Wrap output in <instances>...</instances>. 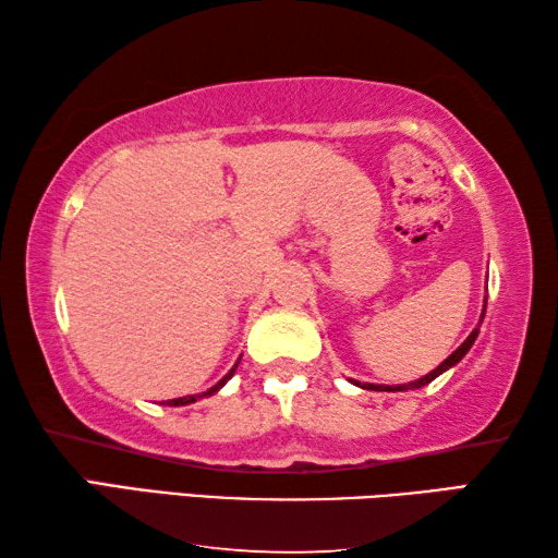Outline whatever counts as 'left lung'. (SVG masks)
<instances>
[{
    "label": "left lung",
    "instance_id": "1",
    "mask_svg": "<svg viewBox=\"0 0 558 558\" xmlns=\"http://www.w3.org/2000/svg\"><path fill=\"white\" fill-rule=\"evenodd\" d=\"M485 307H487V295H485V305H483V315H480V323H477L475 329H472V332L468 335L465 342H462V344L456 349V352H452V354L446 359V362L438 364L436 369L428 372L426 376H421V379L409 381V384H396V386H391V384H362V381H356V379H349V381H352L354 386H359V389H369V391H413V389H421V386H426V384H430L433 379H438V376H440L442 372L452 369V366H456V364L460 362V359L470 352V347L475 344V339H477V335H480V325H483V319H485Z\"/></svg>",
    "mask_w": 558,
    "mask_h": 558
}]
</instances>
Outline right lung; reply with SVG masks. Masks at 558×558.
<instances>
[{"label":"right lung","mask_w":558,"mask_h":558,"mask_svg":"<svg viewBox=\"0 0 558 558\" xmlns=\"http://www.w3.org/2000/svg\"><path fill=\"white\" fill-rule=\"evenodd\" d=\"M239 362H241V359H239ZM239 362H235V364L231 366V372H229V374H226L221 381H216V384L211 386V389H209V391H204V393H192V396H182V399H172V401H167V405H189V403H194V401H199V399H204V396H214V393H216V391H219V389H221V386H223L226 381H229V379H231V376L235 374V366H239Z\"/></svg>","instance_id":"add662e5"}]
</instances>
